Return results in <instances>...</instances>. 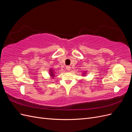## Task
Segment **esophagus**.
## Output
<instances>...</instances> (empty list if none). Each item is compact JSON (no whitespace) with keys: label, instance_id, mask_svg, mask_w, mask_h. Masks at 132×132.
Instances as JSON below:
<instances>
[{"label":"esophagus","instance_id":"34e87169","mask_svg":"<svg viewBox=\"0 0 132 132\" xmlns=\"http://www.w3.org/2000/svg\"><path fill=\"white\" fill-rule=\"evenodd\" d=\"M66 69L68 70V71H70V69H71V67L70 66H67L66 67Z\"/></svg>","mask_w":132,"mask_h":132}]
</instances>
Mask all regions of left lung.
<instances>
[{"label": "left lung", "instance_id": "left-lung-1", "mask_svg": "<svg viewBox=\"0 0 132 132\" xmlns=\"http://www.w3.org/2000/svg\"><path fill=\"white\" fill-rule=\"evenodd\" d=\"M83 74H86V73H85H85H83Z\"/></svg>", "mask_w": 132, "mask_h": 132}]
</instances>
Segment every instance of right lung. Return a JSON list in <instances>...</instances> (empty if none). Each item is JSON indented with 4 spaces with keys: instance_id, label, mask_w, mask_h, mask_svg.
I'll return each instance as SVG.
<instances>
[{
    "instance_id": "add662e5",
    "label": "right lung",
    "mask_w": 132,
    "mask_h": 132,
    "mask_svg": "<svg viewBox=\"0 0 132 132\" xmlns=\"http://www.w3.org/2000/svg\"><path fill=\"white\" fill-rule=\"evenodd\" d=\"M50 75L52 77H53L54 76V71L53 69H51L50 70Z\"/></svg>"
}]
</instances>
